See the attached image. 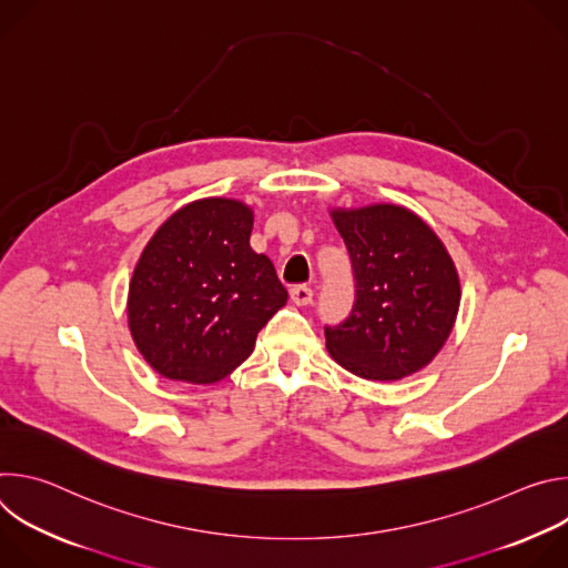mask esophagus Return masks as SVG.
Segmentation results:
<instances>
[{
    "mask_svg": "<svg viewBox=\"0 0 568 568\" xmlns=\"http://www.w3.org/2000/svg\"><path fill=\"white\" fill-rule=\"evenodd\" d=\"M290 298H292V303H296V305H307V303L312 301V290H310L307 285H294V287L290 290Z\"/></svg>",
    "mask_w": 568,
    "mask_h": 568,
    "instance_id": "obj_1",
    "label": "esophagus"
}]
</instances>
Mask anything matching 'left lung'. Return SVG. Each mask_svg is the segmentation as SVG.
<instances>
[{
  "instance_id": "1",
  "label": "left lung",
  "mask_w": 568,
  "mask_h": 568,
  "mask_svg": "<svg viewBox=\"0 0 568 568\" xmlns=\"http://www.w3.org/2000/svg\"><path fill=\"white\" fill-rule=\"evenodd\" d=\"M353 272L351 316L326 328L333 359L357 377L395 382L445 346L460 305L456 265L436 231L399 204L333 209Z\"/></svg>"
}]
</instances>
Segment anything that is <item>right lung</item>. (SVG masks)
Masks as SVG:
<instances>
[{
    "label": "right lung",
    "instance_id": "1",
    "mask_svg": "<svg viewBox=\"0 0 568 568\" xmlns=\"http://www.w3.org/2000/svg\"><path fill=\"white\" fill-rule=\"evenodd\" d=\"M252 226V206L204 197L148 240L128 290V326L159 375L191 384L226 377L287 303L272 261L250 247Z\"/></svg>",
    "mask_w": 568,
    "mask_h": 568
}]
</instances>
